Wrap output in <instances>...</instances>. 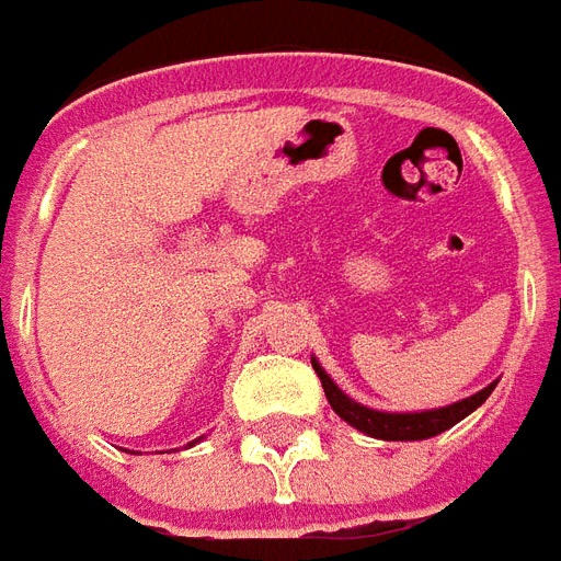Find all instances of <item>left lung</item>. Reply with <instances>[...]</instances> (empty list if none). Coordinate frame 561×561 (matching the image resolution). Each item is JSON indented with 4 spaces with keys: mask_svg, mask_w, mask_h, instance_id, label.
Listing matches in <instances>:
<instances>
[{
    "mask_svg": "<svg viewBox=\"0 0 561 561\" xmlns=\"http://www.w3.org/2000/svg\"><path fill=\"white\" fill-rule=\"evenodd\" d=\"M312 369L321 378V388H324V397L333 405V412L340 414L342 421H348L354 430L373 435V438H385V442H421V438H433V435L445 433L454 423H459L466 414H471L478 405H481L490 393H493L495 381L490 388L478 390L469 400H459L447 409H435V412H412V414H388L376 412V409H366L360 402H354L352 397H345L330 376L318 366V360H312Z\"/></svg>",
    "mask_w": 561,
    "mask_h": 561,
    "instance_id": "8db88e82",
    "label": "left lung"
}]
</instances>
